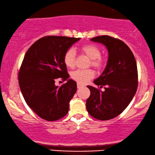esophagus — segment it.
<instances>
[{"mask_svg": "<svg viewBox=\"0 0 155 155\" xmlns=\"http://www.w3.org/2000/svg\"><path fill=\"white\" fill-rule=\"evenodd\" d=\"M83 86H84V84H82L81 83H79V82H78V83L77 84L78 88H80V87H83Z\"/></svg>", "mask_w": 155, "mask_h": 155, "instance_id": "34e87169", "label": "esophagus"}]
</instances>
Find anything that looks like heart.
<instances>
[{
    "mask_svg": "<svg viewBox=\"0 0 155 155\" xmlns=\"http://www.w3.org/2000/svg\"><path fill=\"white\" fill-rule=\"evenodd\" d=\"M80 49L88 58L92 60V65L97 68L102 66L101 60V51L97 46L93 44H85L81 46ZM63 61L68 68H72L75 66V51L71 48L66 51L63 57ZM94 73L92 70H77L71 73V78L79 83H86L94 77Z\"/></svg>",
    "mask_w": 155,
    "mask_h": 155,
    "instance_id": "b5f03b06",
    "label": "heart"
}]
</instances>
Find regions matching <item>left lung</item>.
<instances>
[{
    "mask_svg": "<svg viewBox=\"0 0 155 155\" xmlns=\"http://www.w3.org/2000/svg\"><path fill=\"white\" fill-rule=\"evenodd\" d=\"M91 41L102 44L108 50V61L104 71L94 80L97 86H105L99 90L88 85L90 96L86 108L92 117L106 120L114 118L126 109L137 88V69L134 55L121 40L104 35Z\"/></svg>",
    "mask_w": 155,
    "mask_h": 155,
    "instance_id": "1",
    "label": "left lung"
}]
</instances>
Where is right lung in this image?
<instances>
[{
  "instance_id": "right-lung-1",
  "label": "right lung",
  "mask_w": 155,
  "mask_h": 155,
  "mask_svg": "<svg viewBox=\"0 0 155 155\" xmlns=\"http://www.w3.org/2000/svg\"><path fill=\"white\" fill-rule=\"evenodd\" d=\"M80 38L48 36L35 41L25 55L19 71V85L27 104L39 117L56 120L66 115L77 83L68 79L65 53ZM61 77V87L54 80Z\"/></svg>"
}]
</instances>
